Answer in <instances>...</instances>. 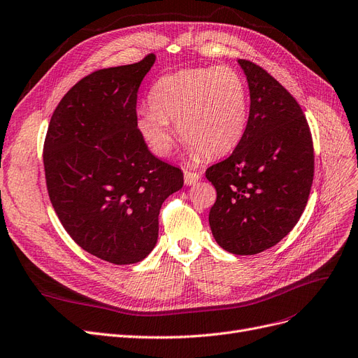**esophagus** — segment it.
Returning <instances> with one entry per match:
<instances>
[{
	"instance_id": "obj_1",
	"label": "esophagus",
	"mask_w": 358,
	"mask_h": 358,
	"mask_svg": "<svg viewBox=\"0 0 358 358\" xmlns=\"http://www.w3.org/2000/svg\"><path fill=\"white\" fill-rule=\"evenodd\" d=\"M199 180L201 174H197V172L184 171V182H186V186H193V184H196Z\"/></svg>"
}]
</instances>
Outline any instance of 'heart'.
<instances>
[{
	"label": "heart",
	"instance_id": "1",
	"mask_svg": "<svg viewBox=\"0 0 358 358\" xmlns=\"http://www.w3.org/2000/svg\"><path fill=\"white\" fill-rule=\"evenodd\" d=\"M149 109L137 127L149 148L165 156L172 148L171 122L193 156H221L245 136L249 96L243 76L229 66L187 69L159 79L149 92Z\"/></svg>",
	"mask_w": 358,
	"mask_h": 358
}]
</instances>
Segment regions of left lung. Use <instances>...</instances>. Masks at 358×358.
<instances>
[{
  "instance_id": "left-lung-1",
  "label": "left lung",
  "mask_w": 358,
  "mask_h": 358,
  "mask_svg": "<svg viewBox=\"0 0 358 358\" xmlns=\"http://www.w3.org/2000/svg\"><path fill=\"white\" fill-rule=\"evenodd\" d=\"M250 109L234 152L206 169L217 201L209 226L234 255H255L279 243L306 209L314 149L307 119L292 94L258 64L239 59Z\"/></svg>"
}]
</instances>
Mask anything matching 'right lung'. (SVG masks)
<instances>
[{"label":"right lung","instance_id":"add662e5","mask_svg":"<svg viewBox=\"0 0 358 358\" xmlns=\"http://www.w3.org/2000/svg\"><path fill=\"white\" fill-rule=\"evenodd\" d=\"M155 60L81 79L52 113L44 144L48 196L64 230L117 266L152 252L159 210L184 184L181 169L152 155L137 128V92Z\"/></svg>","mask_w":358,"mask_h":358}]
</instances>
